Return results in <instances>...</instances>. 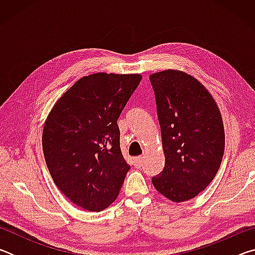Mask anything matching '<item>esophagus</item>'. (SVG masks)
I'll list each match as a JSON object with an SVG mask.
<instances>
[{
    "instance_id": "1",
    "label": "esophagus",
    "mask_w": 255,
    "mask_h": 255,
    "mask_svg": "<svg viewBox=\"0 0 255 255\" xmlns=\"http://www.w3.org/2000/svg\"><path fill=\"white\" fill-rule=\"evenodd\" d=\"M133 163H135V166L136 167H140L143 165V157L141 156H137L133 158Z\"/></svg>"
}]
</instances>
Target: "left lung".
<instances>
[{
	"instance_id": "1",
	"label": "left lung",
	"mask_w": 255,
	"mask_h": 255,
	"mask_svg": "<svg viewBox=\"0 0 255 255\" xmlns=\"http://www.w3.org/2000/svg\"><path fill=\"white\" fill-rule=\"evenodd\" d=\"M156 99L165 165L155 189L174 202L197 197L221 166L225 132L221 111L204 85L182 71L149 75Z\"/></svg>"
}]
</instances>
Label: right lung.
I'll use <instances>...</instances> for the list:
<instances>
[{
	"mask_svg": "<svg viewBox=\"0 0 255 255\" xmlns=\"http://www.w3.org/2000/svg\"><path fill=\"white\" fill-rule=\"evenodd\" d=\"M140 80V74L102 72L83 76L47 116V167L64 196L85 210L108 208L130 169L120 149L117 120Z\"/></svg>",
	"mask_w": 255,
	"mask_h": 255,
	"instance_id": "obj_1",
	"label": "right lung"
}]
</instances>
